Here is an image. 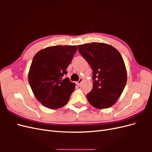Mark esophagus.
<instances>
[{"label": "esophagus", "mask_w": 152, "mask_h": 152, "mask_svg": "<svg viewBox=\"0 0 152 152\" xmlns=\"http://www.w3.org/2000/svg\"><path fill=\"white\" fill-rule=\"evenodd\" d=\"M82 82V79H80L79 81L76 82V84H77V86H79V85L81 84V82Z\"/></svg>", "instance_id": "34e87169"}]
</instances>
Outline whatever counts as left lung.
<instances>
[{
  "label": "left lung",
  "mask_w": 152,
  "mask_h": 152,
  "mask_svg": "<svg viewBox=\"0 0 152 152\" xmlns=\"http://www.w3.org/2000/svg\"><path fill=\"white\" fill-rule=\"evenodd\" d=\"M78 48L93 70V87L87 94L89 103L98 109L112 107L127 82L126 68L121 54L112 45L104 43L82 44Z\"/></svg>",
  "instance_id": "left-lung-1"
}]
</instances>
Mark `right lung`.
I'll return each mask as SVG.
<instances>
[{
  "label": "right lung",
  "instance_id": "1",
  "mask_svg": "<svg viewBox=\"0 0 152 152\" xmlns=\"http://www.w3.org/2000/svg\"><path fill=\"white\" fill-rule=\"evenodd\" d=\"M77 50L76 45H56L40 50L34 57L28 82L36 98L45 107L61 108L70 99L75 84L63 75Z\"/></svg>",
  "mask_w": 152,
  "mask_h": 152
}]
</instances>
